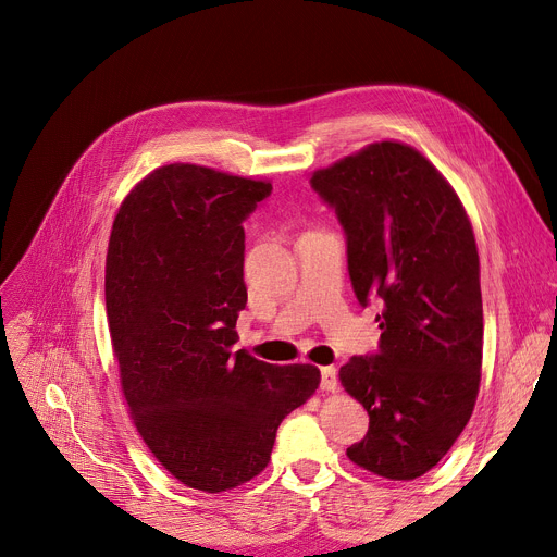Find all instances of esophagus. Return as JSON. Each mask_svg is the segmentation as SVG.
Returning a JSON list of instances; mask_svg holds the SVG:
<instances>
[{
	"label": "esophagus",
	"mask_w": 557,
	"mask_h": 557,
	"mask_svg": "<svg viewBox=\"0 0 557 557\" xmlns=\"http://www.w3.org/2000/svg\"><path fill=\"white\" fill-rule=\"evenodd\" d=\"M320 388L327 393H334L338 388V374H336L334 366H327L320 370Z\"/></svg>",
	"instance_id": "esophagus-1"
}]
</instances>
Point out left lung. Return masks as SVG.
Returning <instances> with one entry per match:
<instances>
[{"instance_id":"8db88e82","label":"left lung","mask_w":557,"mask_h":557,"mask_svg":"<svg viewBox=\"0 0 557 557\" xmlns=\"http://www.w3.org/2000/svg\"><path fill=\"white\" fill-rule=\"evenodd\" d=\"M311 189L345 232L347 271L376 313L379 349L341 368V384L370 426L347 456L391 481H413L451 449L481 382L479 252L462 205L424 156L370 144L311 175Z\"/></svg>"}]
</instances>
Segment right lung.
<instances>
[{
  "instance_id": "add662e5",
  "label": "right lung",
  "mask_w": 557,
  "mask_h": 557,
  "mask_svg": "<svg viewBox=\"0 0 557 557\" xmlns=\"http://www.w3.org/2000/svg\"><path fill=\"white\" fill-rule=\"evenodd\" d=\"M271 191L208 166H160L110 234L106 307L131 416L164 470L202 492L255 479L320 382L313 366L232 352L248 302L244 221Z\"/></svg>"
}]
</instances>
